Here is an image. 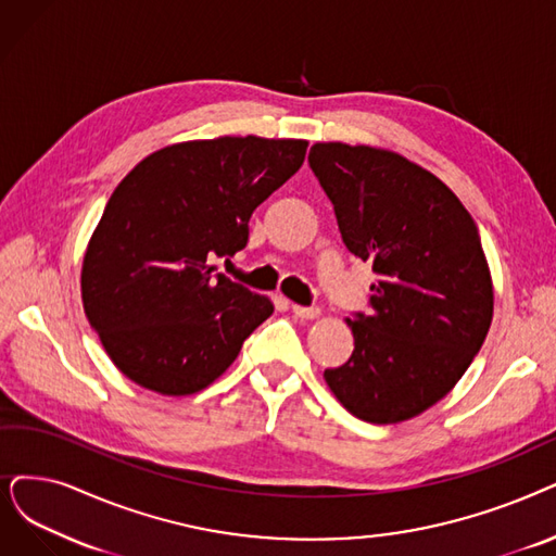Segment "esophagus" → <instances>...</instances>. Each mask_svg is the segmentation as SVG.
Masks as SVG:
<instances>
[{
	"instance_id": "34e87169",
	"label": "esophagus",
	"mask_w": 556,
	"mask_h": 556,
	"mask_svg": "<svg viewBox=\"0 0 556 556\" xmlns=\"http://www.w3.org/2000/svg\"><path fill=\"white\" fill-rule=\"evenodd\" d=\"M292 313L301 319H315L319 315V307L317 305H296V303H292Z\"/></svg>"
}]
</instances>
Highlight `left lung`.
Listing matches in <instances>:
<instances>
[{
    "mask_svg": "<svg viewBox=\"0 0 556 556\" xmlns=\"http://www.w3.org/2000/svg\"><path fill=\"white\" fill-rule=\"evenodd\" d=\"M309 168L344 247L371 262L369 313H353L351 358L324 379L371 425L410 419L470 367L493 319V282L472 216L435 175L388 150L315 143Z\"/></svg>",
    "mask_w": 556,
    "mask_h": 556,
    "instance_id": "left-lung-1",
    "label": "left lung"
}]
</instances>
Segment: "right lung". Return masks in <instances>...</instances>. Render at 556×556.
<instances>
[{
	"mask_svg": "<svg viewBox=\"0 0 556 556\" xmlns=\"http://www.w3.org/2000/svg\"><path fill=\"white\" fill-rule=\"evenodd\" d=\"M307 141L220 137L152 152L111 193L81 266L84 313L141 388L193 394L274 313L216 274L249 243L260 203L301 168Z\"/></svg>",
	"mask_w": 556,
	"mask_h": 556,
	"instance_id": "right-lung-1",
	"label": "right lung"
}]
</instances>
